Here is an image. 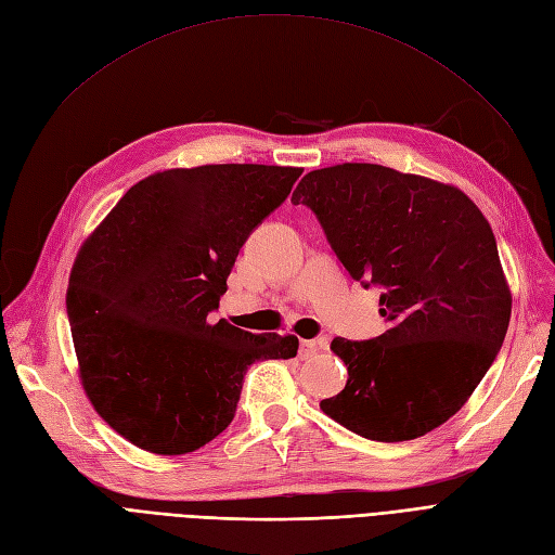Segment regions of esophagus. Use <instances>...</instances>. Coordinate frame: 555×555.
<instances>
[{"instance_id":"34e87169","label":"esophagus","mask_w":555,"mask_h":555,"mask_svg":"<svg viewBox=\"0 0 555 555\" xmlns=\"http://www.w3.org/2000/svg\"><path fill=\"white\" fill-rule=\"evenodd\" d=\"M327 346V341L325 339H321V341H314V339H309V341H300V358H312V354H317L321 348H325Z\"/></svg>"}]
</instances>
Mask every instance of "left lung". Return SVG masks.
<instances>
[{
    "label": "left lung",
    "mask_w": 555,
    "mask_h": 555,
    "mask_svg": "<svg viewBox=\"0 0 555 555\" xmlns=\"http://www.w3.org/2000/svg\"><path fill=\"white\" fill-rule=\"evenodd\" d=\"M312 209L352 280L380 286V337L332 341L344 391L321 410L373 441H408L449 421L503 346L509 309L494 232L460 189L378 164L307 172Z\"/></svg>",
    "instance_id": "left-lung-1"
}]
</instances>
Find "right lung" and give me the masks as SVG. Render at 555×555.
I'll use <instances>...</instances> for the list:
<instances>
[{
    "label": "right lung",
    "mask_w": 555,
    "mask_h": 555,
    "mask_svg": "<svg viewBox=\"0 0 555 555\" xmlns=\"http://www.w3.org/2000/svg\"><path fill=\"white\" fill-rule=\"evenodd\" d=\"M300 172L220 164L150 175L81 246L65 300L81 383L134 447H205L232 424L250 364L296 358L294 335H253L211 314L241 246Z\"/></svg>",
    "instance_id": "obj_1"
}]
</instances>
